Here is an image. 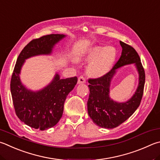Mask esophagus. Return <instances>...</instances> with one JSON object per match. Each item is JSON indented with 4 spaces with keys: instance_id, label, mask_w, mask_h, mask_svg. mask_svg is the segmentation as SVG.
I'll use <instances>...</instances> for the list:
<instances>
[{
    "instance_id": "obj_1",
    "label": "esophagus",
    "mask_w": 160,
    "mask_h": 160,
    "mask_svg": "<svg viewBox=\"0 0 160 160\" xmlns=\"http://www.w3.org/2000/svg\"><path fill=\"white\" fill-rule=\"evenodd\" d=\"M85 82L86 80L83 76H80L79 77V78H78V84H83V83H85Z\"/></svg>"
}]
</instances>
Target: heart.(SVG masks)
I'll list each match as a JSON object with an SVG mask.
<instances>
[{
	"label": "heart",
	"instance_id": "1",
	"mask_svg": "<svg viewBox=\"0 0 160 160\" xmlns=\"http://www.w3.org/2000/svg\"><path fill=\"white\" fill-rule=\"evenodd\" d=\"M117 56V50L112 46H94L87 50L79 59L89 62L88 71L94 77L105 75L111 68Z\"/></svg>",
	"mask_w": 160,
	"mask_h": 160
}]
</instances>
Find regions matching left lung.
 Returning <instances> with one entry per match:
<instances>
[{"mask_svg": "<svg viewBox=\"0 0 160 160\" xmlns=\"http://www.w3.org/2000/svg\"><path fill=\"white\" fill-rule=\"evenodd\" d=\"M122 48L121 57L108 73L97 79H89V96L88 101V115L97 125L113 129L132 116L140 105L145 85V71L140 57L130 45L120 41ZM133 64L139 74V83L135 94L129 100L118 102L110 97V85L118 69Z\"/></svg>", "mask_w": 160, "mask_h": 160, "instance_id": "8db88e82", "label": "left lung"}]
</instances>
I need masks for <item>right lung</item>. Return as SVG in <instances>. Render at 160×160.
Returning a JSON list of instances; mask_svg holds the SVG:
<instances>
[{
	"label": "right lung",
	"mask_w": 160,
	"mask_h": 160,
	"mask_svg": "<svg viewBox=\"0 0 160 160\" xmlns=\"http://www.w3.org/2000/svg\"><path fill=\"white\" fill-rule=\"evenodd\" d=\"M66 37L63 34H51L31 40L17 58L10 83L12 98L17 117L31 128L43 131L56 125L62 116L66 98L75 88L78 78L61 79L56 72L48 85L34 91L22 82V66L29 58L51 55L55 45Z\"/></svg>",
	"instance_id": "add662e5"
}]
</instances>
